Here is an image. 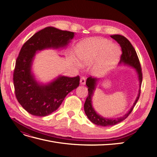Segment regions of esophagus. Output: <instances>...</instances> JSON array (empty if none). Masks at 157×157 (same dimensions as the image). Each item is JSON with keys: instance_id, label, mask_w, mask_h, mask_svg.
I'll list each match as a JSON object with an SVG mask.
<instances>
[{"instance_id": "1", "label": "esophagus", "mask_w": 157, "mask_h": 157, "mask_svg": "<svg viewBox=\"0 0 157 157\" xmlns=\"http://www.w3.org/2000/svg\"><path fill=\"white\" fill-rule=\"evenodd\" d=\"M80 83L81 85H84L85 84H86V78L84 77H82L81 78H80Z\"/></svg>"}]
</instances>
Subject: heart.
Wrapping results in <instances>:
<instances>
[{
  "label": "heart",
  "mask_w": 157,
  "mask_h": 157,
  "mask_svg": "<svg viewBox=\"0 0 157 157\" xmlns=\"http://www.w3.org/2000/svg\"><path fill=\"white\" fill-rule=\"evenodd\" d=\"M77 56L81 66H88L97 61L94 72L101 76L109 72L119 61L121 50L108 40L94 38L80 42L77 48Z\"/></svg>",
  "instance_id": "heart-1"
}]
</instances>
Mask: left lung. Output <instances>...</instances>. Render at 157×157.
I'll return each instance as SVG.
<instances>
[{"label": "left lung", "mask_w": 157, "mask_h": 157, "mask_svg": "<svg viewBox=\"0 0 157 157\" xmlns=\"http://www.w3.org/2000/svg\"><path fill=\"white\" fill-rule=\"evenodd\" d=\"M111 37L114 40H115L118 43L120 44L122 48V54L121 55V61H119L118 65H127L135 69L139 80V90L138 94H137V96L134 104H133V105L129 109V111L127 112V113H126L125 115H123L122 117H120L116 118H108L99 115V114L95 111V109H94L92 105V98L94 96V93L96 89L98 82L100 80V79L92 78V77H88L86 80V86H88V96L84 105V112L86 113V116L88 117L90 121L94 123V124L100 126H113L126 119L132 111L133 109H134L137 101H138V99L140 98L141 93L140 88L142 82V73L140 63L136 52L134 47L132 45V44L130 43V42L128 40L125 36L121 35H111Z\"/></svg>", "instance_id": "8db88e82"}]
</instances>
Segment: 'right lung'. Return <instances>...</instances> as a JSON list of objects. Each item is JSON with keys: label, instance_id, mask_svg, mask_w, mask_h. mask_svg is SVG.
I'll use <instances>...</instances> for the list:
<instances>
[{"label": "right lung", "instance_id": "obj_1", "mask_svg": "<svg viewBox=\"0 0 157 157\" xmlns=\"http://www.w3.org/2000/svg\"><path fill=\"white\" fill-rule=\"evenodd\" d=\"M75 33L48 27L36 33L23 44L16 61L13 85L16 96L23 108L31 115L46 117L56 111L67 95L79 86L78 76H58L51 82L37 81L32 71L36 54L45 49L66 48Z\"/></svg>", "mask_w": 157, "mask_h": 157}]
</instances>
